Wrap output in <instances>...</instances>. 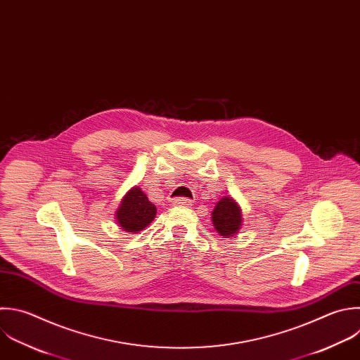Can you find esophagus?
I'll use <instances>...</instances> for the list:
<instances>
[{
  "instance_id": "34e87169",
  "label": "esophagus",
  "mask_w": 360,
  "mask_h": 360,
  "mask_svg": "<svg viewBox=\"0 0 360 360\" xmlns=\"http://www.w3.org/2000/svg\"><path fill=\"white\" fill-rule=\"evenodd\" d=\"M173 204H174V205L188 207V205H191V204H193V201H191L190 198H187V197H176V198L173 200Z\"/></svg>"
}]
</instances>
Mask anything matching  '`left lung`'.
I'll return each mask as SVG.
<instances>
[{"mask_svg":"<svg viewBox=\"0 0 360 360\" xmlns=\"http://www.w3.org/2000/svg\"><path fill=\"white\" fill-rule=\"evenodd\" d=\"M212 222L221 236H232L240 228V210L238 204L228 197H224L212 211Z\"/></svg>","mask_w":360,"mask_h":360,"instance_id":"8db88e82","label":"left lung"}]
</instances>
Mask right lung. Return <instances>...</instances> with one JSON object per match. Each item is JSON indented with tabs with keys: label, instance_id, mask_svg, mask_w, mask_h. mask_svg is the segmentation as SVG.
<instances>
[{
	"label": "right lung",
	"instance_id": "add662e5",
	"mask_svg": "<svg viewBox=\"0 0 360 360\" xmlns=\"http://www.w3.org/2000/svg\"><path fill=\"white\" fill-rule=\"evenodd\" d=\"M156 215V207L148 200L146 194L134 187L124 197L121 207L117 211L120 226L128 232H138L148 226Z\"/></svg>",
	"mask_w": 360,
	"mask_h": 360
}]
</instances>
